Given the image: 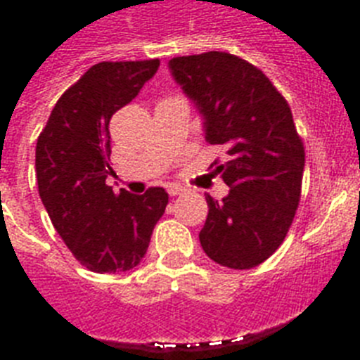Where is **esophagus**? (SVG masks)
<instances>
[{
  "label": "esophagus",
  "instance_id": "esophagus-1",
  "mask_svg": "<svg viewBox=\"0 0 360 360\" xmlns=\"http://www.w3.org/2000/svg\"><path fill=\"white\" fill-rule=\"evenodd\" d=\"M183 192H185V188H183V186H175V185L168 186L169 196H179V194H183Z\"/></svg>",
  "mask_w": 360,
  "mask_h": 360
}]
</instances>
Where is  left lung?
<instances>
[{
  "instance_id": "1",
  "label": "left lung",
  "mask_w": 360,
  "mask_h": 360,
  "mask_svg": "<svg viewBox=\"0 0 360 360\" xmlns=\"http://www.w3.org/2000/svg\"><path fill=\"white\" fill-rule=\"evenodd\" d=\"M183 91L203 115L205 140L226 149L211 168L230 194L205 196L209 214L200 243L213 262L252 269L276 252L301 200L304 146L290 104L262 70L228 52L169 59Z\"/></svg>"
}]
</instances>
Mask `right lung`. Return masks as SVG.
<instances>
[{
    "label": "right lung",
    "instance_id": "obj_1",
    "mask_svg": "<svg viewBox=\"0 0 360 360\" xmlns=\"http://www.w3.org/2000/svg\"><path fill=\"white\" fill-rule=\"evenodd\" d=\"M160 61H103L59 97L37 140L39 196L72 256L93 273H123L146 256L168 205L160 186L134 196L106 185L110 120L140 93Z\"/></svg>",
    "mask_w": 360,
    "mask_h": 360
}]
</instances>
